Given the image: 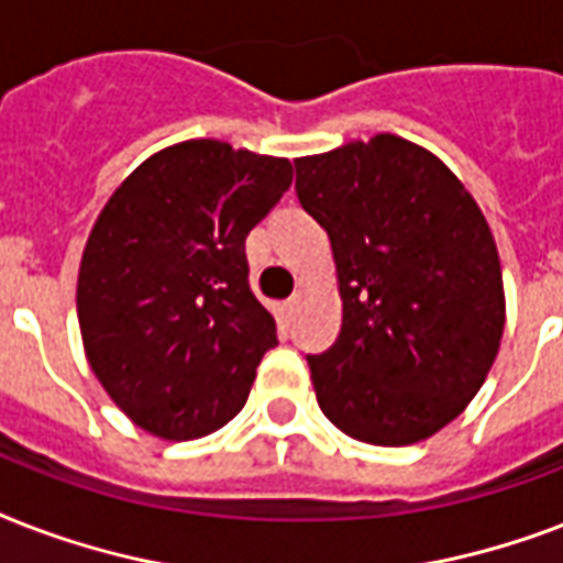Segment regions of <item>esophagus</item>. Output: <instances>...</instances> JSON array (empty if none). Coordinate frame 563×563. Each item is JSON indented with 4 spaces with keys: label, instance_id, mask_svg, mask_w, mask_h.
Instances as JSON below:
<instances>
[{
    "label": "esophagus",
    "instance_id": "obj_1",
    "mask_svg": "<svg viewBox=\"0 0 563 563\" xmlns=\"http://www.w3.org/2000/svg\"><path fill=\"white\" fill-rule=\"evenodd\" d=\"M300 309H303V295H300V291H295V295H291V298L286 300V316L295 318L300 312Z\"/></svg>",
    "mask_w": 563,
    "mask_h": 563
}]
</instances>
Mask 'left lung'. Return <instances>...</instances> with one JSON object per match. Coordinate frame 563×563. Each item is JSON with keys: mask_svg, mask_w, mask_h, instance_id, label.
Returning a JSON list of instances; mask_svg holds the SVG:
<instances>
[{"mask_svg": "<svg viewBox=\"0 0 563 563\" xmlns=\"http://www.w3.org/2000/svg\"><path fill=\"white\" fill-rule=\"evenodd\" d=\"M330 236L342 333L307 356L318 406L376 446L435 435L485 383L506 327L494 233L435 154L394 134L295 161Z\"/></svg>", "mask_w": 563, "mask_h": 563, "instance_id": "1", "label": "left lung"}]
</instances>
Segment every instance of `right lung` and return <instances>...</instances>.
Masks as SVG:
<instances>
[{
  "instance_id": "obj_1",
  "label": "right lung",
  "mask_w": 563,
  "mask_h": 563,
  "mask_svg": "<svg viewBox=\"0 0 563 563\" xmlns=\"http://www.w3.org/2000/svg\"><path fill=\"white\" fill-rule=\"evenodd\" d=\"M291 187V163L187 140L140 163L92 224L78 268L84 353L136 427L192 441L247 400L277 344L247 286L245 236Z\"/></svg>"
}]
</instances>
